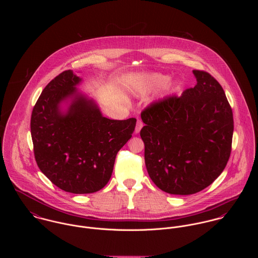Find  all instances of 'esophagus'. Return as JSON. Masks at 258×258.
<instances>
[{
	"label": "esophagus",
	"mask_w": 258,
	"mask_h": 258,
	"mask_svg": "<svg viewBox=\"0 0 258 258\" xmlns=\"http://www.w3.org/2000/svg\"><path fill=\"white\" fill-rule=\"evenodd\" d=\"M142 127H143V122H142L141 120H138V121H137L136 128H135V133H136V134H138V133L140 132V130L142 129Z\"/></svg>",
	"instance_id": "34e87169"
}]
</instances>
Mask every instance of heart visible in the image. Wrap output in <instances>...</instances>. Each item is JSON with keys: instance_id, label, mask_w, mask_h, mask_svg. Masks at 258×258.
Returning <instances> with one entry per match:
<instances>
[{"instance_id": "b5f03b06", "label": "heart", "mask_w": 258, "mask_h": 258, "mask_svg": "<svg viewBox=\"0 0 258 258\" xmlns=\"http://www.w3.org/2000/svg\"><path fill=\"white\" fill-rule=\"evenodd\" d=\"M166 80V78L165 77H163V76H157V77H155L154 78V82H157V83H162V82H164ZM148 90V84H138L135 88H134V91L136 92V93H138V94H143V93H145V92H147Z\"/></svg>"}]
</instances>
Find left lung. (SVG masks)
<instances>
[{
	"instance_id": "left-lung-1",
	"label": "left lung",
	"mask_w": 258,
	"mask_h": 258,
	"mask_svg": "<svg viewBox=\"0 0 258 258\" xmlns=\"http://www.w3.org/2000/svg\"><path fill=\"white\" fill-rule=\"evenodd\" d=\"M192 74L195 87L141 113L148 174L171 195H192L213 184L231 152L233 116L225 93L209 73Z\"/></svg>"
}]
</instances>
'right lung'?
Listing matches in <instances>:
<instances>
[{"label":"right lung","instance_id":"obj_1","mask_svg":"<svg viewBox=\"0 0 258 258\" xmlns=\"http://www.w3.org/2000/svg\"><path fill=\"white\" fill-rule=\"evenodd\" d=\"M73 71L54 77L33 109L31 133L39 170L64 191L91 194L110 180L118 151L132 137L136 119L103 117L93 99L78 92ZM70 101L66 112L63 102Z\"/></svg>","mask_w":258,"mask_h":258}]
</instances>
